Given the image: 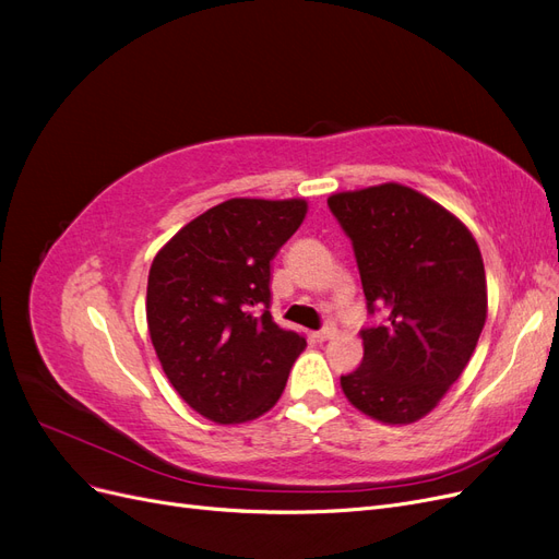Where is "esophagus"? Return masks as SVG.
Listing matches in <instances>:
<instances>
[{"mask_svg":"<svg viewBox=\"0 0 559 559\" xmlns=\"http://www.w3.org/2000/svg\"><path fill=\"white\" fill-rule=\"evenodd\" d=\"M335 333V329L333 326H324V329H319V331H314L312 333V337L317 343H324V341H329V337Z\"/></svg>","mask_w":559,"mask_h":559,"instance_id":"34e87169","label":"esophagus"}]
</instances>
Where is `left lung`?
<instances>
[{
    "label": "left lung",
    "mask_w": 559,
    "mask_h": 559,
    "mask_svg": "<svg viewBox=\"0 0 559 559\" xmlns=\"http://www.w3.org/2000/svg\"><path fill=\"white\" fill-rule=\"evenodd\" d=\"M368 314L364 359L341 376L354 408L386 425L425 417L462 376L487 317L480 249L468 228L408 186L335 193Z\"/></svg>",
    "instance_id": "1"
}]
</instances>
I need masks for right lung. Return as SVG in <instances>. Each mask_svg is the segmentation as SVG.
<instances>
[{
  "label": "right lung",
  "mask_w": 559,
  "mask_h": 559,
  "mask_svg": "<svg viewBox=\"0 0 559 559\" xmlns=\"http://www.w3.org/2000/svg\"><path fill=\"white\" fill-rule=\"evenodd\" d=\"M306 212V200L233 198L186 224L151 263V343L179 396L216 425L273 408L308 345L270 314V261Z\"/></svg>",
  "instance_id": "obj_1"
}]
</instances>
